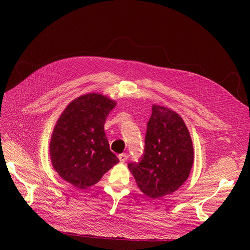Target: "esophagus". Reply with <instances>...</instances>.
<instances>
[{
	"mask_svg": "<svg viewBox=\"0 0 250 250\" xmlns=\"http://www.w3.org/2000/svg\"><path fill=\"white\" fill-rule=\"evenodd\" d=\"M128 158V155L126 153H123V154H120L118 155V159H120V161L122 163H125Z\"/></svg>",
	"mask_w": 250,
	"mask_h": 250,
	"instance_id": "34e87169",
	"label": "esophagus"
}]
</instances>
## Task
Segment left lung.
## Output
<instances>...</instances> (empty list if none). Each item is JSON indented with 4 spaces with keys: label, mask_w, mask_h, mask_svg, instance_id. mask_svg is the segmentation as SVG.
Returning <instances> with one entry per match:
<instances>
[{
    "label": "left lung",
    "mask_w": 250,
    "mask_h": 250,
    "mask_svg": "<svg viewBox=\"0 0 250 250\" xmlns=\"http://www.w3.org/2000/svg\"><path fill=\"white\" fill-rule=\"evenodd\" d=\"M192 163V141L185 122L175 111L154 104L142 159L127 165L137 186L152 199L162 198L187 181Z\"/></svg>",
    "instance_id": "left-lung-1"
}]
</instances>
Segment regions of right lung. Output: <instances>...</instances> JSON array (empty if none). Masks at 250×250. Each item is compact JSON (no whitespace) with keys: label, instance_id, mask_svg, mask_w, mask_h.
<instances>
[{"label":"right lung","instance_id":"right-lung-1","mask_svg":"<svg viewBox=\"0 0 250 250\" xmlns=\"http://www.w3.org/2000/svg\"><path fill=\"white\" fill-rule=\"evenodd\" d=\"M116 102L98 93L74 99L62 111L49 143L51 164L75 188L85 189L120 162L109 149L104 124Z\"/></svg>","mask_w":250,"mask_h":250}]
</instances>
